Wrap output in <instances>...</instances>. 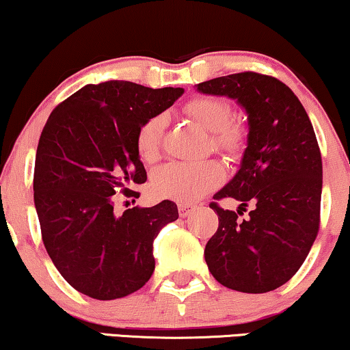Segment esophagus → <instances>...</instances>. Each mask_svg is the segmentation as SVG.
Returning <instances> with one entry per match:
<instances>
[{
    "mask_svg": "<svg viewBox=\"0 0 350 350\" xmlns=\"http://www.w3.org/2000/svg\"><path fill=\"white\" fill-rule=\"evenodd\" d=\"M196 208V205H193V204H178V213H180V217H188V215L193 212V210Z\"/></svg>",
    "mask_w": 350,
    "mask_h": 350,
    "instance_id": "obj_1",
    "label": "esophagus"
}]
</instances>
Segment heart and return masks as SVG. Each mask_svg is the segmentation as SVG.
<instances>
[{
    "mask_svg": "<svg viewBox=\"0 0 350 350\" xmlns=\"http://www.w3.org/2000/svg\"><path fill=\"white\" fill-rule=\"evenodd\" d=\"M186 113L191 114L204 129L212 132L215 150L224 154H236L245 140L242 126L231 122L232 109L226 100L217 97H196L185 105ZM164 114L148 118L137 132V150L142 159L154 161L159 154L164 137ZM223 172L213 161L180 162L174 161L161 165L152 174V189L162 198L180 202H193L219 185Z\"/></svg>",
    "mask_w": 350,
    "mask_h": 350,
    "instance_id": "heart-1",
    "label": "heart"
}]
</instances>
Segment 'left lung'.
<instances>
[{
    "label": "left lung",
    "mask_w": 350,
    "mask_h": 350,
    "mask_svg": "<svg viewBox=\"0 0 350 350\" xmlns=\"http://www.w3.org/2000/svg\"><path fill=\"white\" fill-rule=\"evenodd\" d=\"M198 89L236 98L250 126L241 169L210 202L218 229L205 261L228 288L272 291L298 272L319 234L322 154L314 127L293 90L274 76L242 71ZM228 197L241 202L237 213L219 207ZM248 204L249 218L241 220Z\"/></svg>",
    "instance_id": "obj_1"
}]
</instances>
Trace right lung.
Listing matches in <instances>:
<instances>
[{
    "mask_svg": "<svg viewBox=\"0 0 350 350\" xmlns=\"http://www.w3.org/2000/svg\"><path fill=\"white\" fill-rule=\"evenodd\" d=\"M180 88L131 81L88 84L57 105L36 150L33 191L41 237L62 277L94 299L140 290L154 271L152 242L178 218L172 200L114 213V194L146 181L137 132L174 105Z\"/></svg>",
    "mask_w": 350,
    "mask_h": 350,
    "instance_id": "1",
    "label": "right lung"
}]
</instances>
